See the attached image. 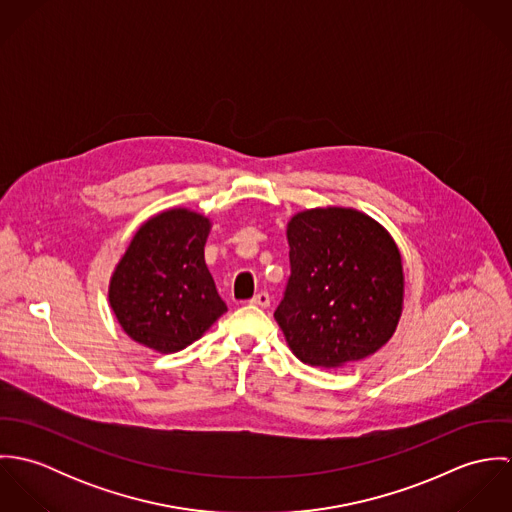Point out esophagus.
Segmentation results:
<instances>
[{
  "label": "esophagus",
  "mask_w": 512,
  "mask_h": 512,
  "mask_svg": "<svg viewBox=\"0 0 512 512\" xmlns=\"http://www.w3.org/2000/svg\"><path fill=\"white\" fill-rule=\"evenodd\" d=\"M250 303H254V305H258V307H270V295L266 292L256 293V295L250 299Z\"/></svg>",
  "instance_id": "1"
}]
</instances>
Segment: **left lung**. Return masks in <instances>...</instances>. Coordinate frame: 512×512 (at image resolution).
Masks as SVG:
<instances>
[{"instance_id": "8db88e82", "label": "left lung", "mask_w": 512, "mask_h": 512, "mask_svg": "<svg viewBox=\"0 0 512 512\" xmlns=\"http://www.w3.org/2000/svg\"><path fill=\"white\" fill-rule=\"evenodd\" d=\"M292 274L274 317L293 355L335 368L374 355L394 335L404 303L400 250L357 209L325 207L288 222Z\"/></svg>"}]
</instances>
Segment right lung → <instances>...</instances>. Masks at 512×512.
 Wrapping results in <instances>:
<instances>
[{"mask_svg":"<svg viewBox=\"0 0 512 512\" xmlns=\"http://www.w3.org/2000/svg\"><path fill=\"white\" fill-rule=\"evenodd\" d=\"M211 220L169 209L146 220L120 258L108 288L124 333L157 353L201 339L226 311L205 264Z\"/></svg>","mask_w":512,"mask_h":512,"instance_id":"right-lung-1","label":"right lung"}]
</instances>
